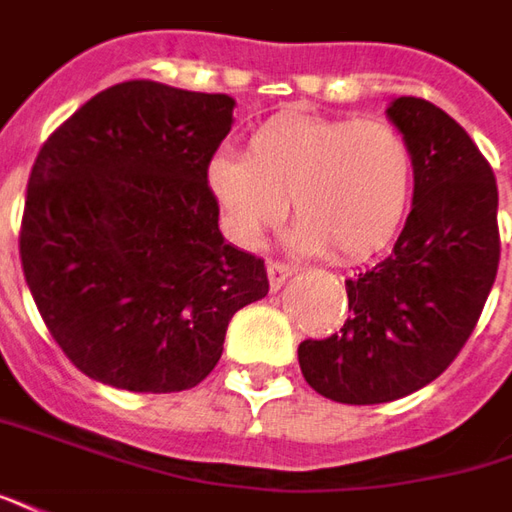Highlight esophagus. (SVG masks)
Masks as SVG:
<instances>
[{
	"label": "esophagus",
	"mask_w": 512,
	"mask_h": 512,
	"mask_svg": "<svg viewBox=\"0 0 512 512\" xmlns=\"http://www.w3.org/2000/svg\"><path fill=\"white\" fill-rule=\"evenodd\" d=\"M295 273V267L292 264L278 262V259H270L267 262V278H270V290H281L284 287V281Z\"/></svg>",
	"instance_id": "esophagus-1"
}]
</instances>
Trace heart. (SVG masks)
Segmentation results:
<instances>
[{"instance_id": "b5f03b06", "label": "heart", "mask_w": 512, "mask_h": 512, "mask_svg": "<svg viewBox=\"0 0 512 512\" xmlns=\"http://www.w3.org/2000/svg\"><path fill=\"white\" fill-rule=\"evenodd\" d=\"M206 181L228 231L253 245L292 206V242L362 262L396 236L410 209L415 158L382 119L281 114L253 130L245 158H211Z\"/></svg>"}]
</instances>
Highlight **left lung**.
<instances>
[{"label": "left lung", "instance_id": "1", "mask_svg": "<svg viewBox=\"0 0 512 512\" xmlns=\"http://www.w3.org/2000/svg\"><path fill=\"white\" fill-rule=\"evenodd\" d=\"M387 116L415 158L410 217L387 259L345 281L340 334L298 345L303 379L340 404H384L435 382L499 270V189L485 155L421 97H398Z\"/></svg>", "mask_w": 512, "mask_h": 512}]
</instances>
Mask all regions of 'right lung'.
<instances>
[{
  "label": "right lung",
  "instance_id": "add662e5",
  "mask_svg": "<svg viewBox=\"0 0 512 512\" xmlns=\"http://www.w3.org/2000/svg\"><path fill=\"white\" fill-rule=\"evenodd\" d=\"M228 94L128 80L80 105L35 158L21 270L52 340L88 379L178 393L222 357L228 320L267 270L220 234L206 172Z\"/></svg>",
  "mask_w": 512,
  "mask_h": 512
}]
</instances>
